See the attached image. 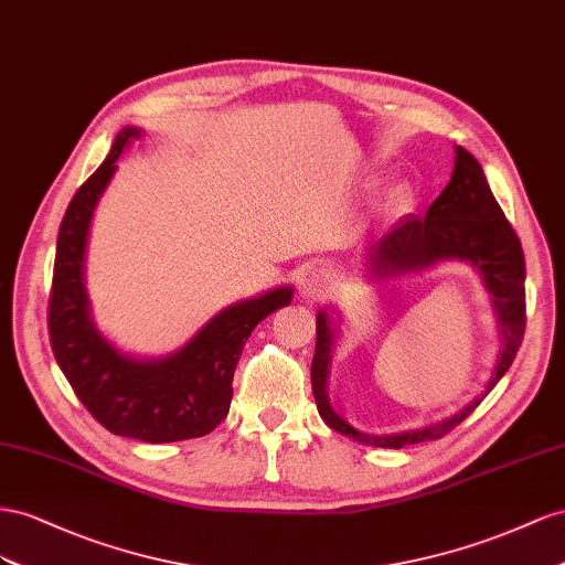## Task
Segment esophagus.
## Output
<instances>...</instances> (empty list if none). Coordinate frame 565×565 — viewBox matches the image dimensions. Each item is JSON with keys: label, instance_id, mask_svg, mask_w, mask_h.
Segmentation results:
<instances>
[{"label": "esophagus", "instance_id": "esophagus-1", "mask_svg": "<svg viewBox=\"0 0 565 565\" xmlns=\"http://www.w3.org/2000/svg\"><path fill=\"white\" fill-rule=\"evenodd\" d=\"M302 288V296L305 298H321L327 296L331 288H333V274L329 267H315L308 274H305V279L300 284Z\"/></svg>", "mask_w": 565, "mask_h": 565}]
</instances>
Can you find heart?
I'll use <instances>...</instances> for the list:
<instances>
[{
  "instance_id": "obj_1",
  "label": "heart",
  "mask_w": 565,
  "mask_h": 565,
  "mask_svg": "<svg viewBox=\"0 0 565 565\" xmlns=\"http://www.w3.org/2000/svg\"><path fill=\"white\" fill-rule=\"evenodd\" d=\"M409 201H412L409 191H407V189H399V191H395V193H393L391 205L395 207V211H405V207L409 205Z\"/></svg>"
}]
</instances>
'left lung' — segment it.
Here are the masks:
<instances>
[{
	"label": "left lung",
	"mask_w": 565,
	"mask_h": 565,
	"mask_svg": "<svg viewBox=\"0 0 565 565\" xmlns=\"http://www.w3.org/2000/svg\"><path fill=\"white\" fill-rule=\"evenodd\" d=\"M440 260H469L480 269L482 281L492 294L497 308L499 331H502V352L488 383L490 393L497 381L507 374L515 360L525 333V257L521 238L515 236L511 222L494 201L490 184L486 180L478 160L457 147V163L452 180L428 207L426 217L399 220L391 232H385L376 244L369 248V263L376 277H397V274L430 267ZM331 338L327 312L317 315V345L312 358V393L317 399L319 416L329 428L348 435V438L399 449L426 440H438L452 428H457L469 416L486 395L469 402L461 412L449 416L438 426L422 430L397 433V435H366L348 426L329 405L327 381L331 364Z\"/></svg>",
	"instance_id": "8db88e82"
}]
</instances>
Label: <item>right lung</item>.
I'll use <instances>...</instances> for the list:
<instances>
[{"label": "right lung", "mask_w": 565, "mask_h": 565, "mask_svg": "<svg viewBox=\"0 0 565 565\" xmlns=\"http://www.w3.org/2000/svg\"><path fill=\"white\" fill-rule=\"evenodd\" d=\"M135 139H139L137 127H125L63 215L46 327L63 376L106 430L143 443L191 440L215 430L230 414L232 381L248 335L267 315L291 302L294 291L274 288L260 298L232 305L180 352L163 360H132L104 341L87 310L85 241L94 205L116 172V160Z\"/></svg>", "instance_id": "add662e5"}]
</instances>
